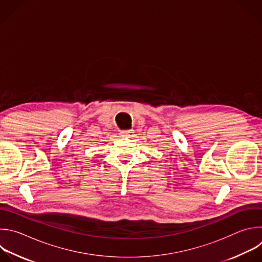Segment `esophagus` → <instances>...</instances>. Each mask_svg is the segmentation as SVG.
<instances>
[{"label": "esophagus", "instance_id": "1", "mask_svg": "<svg viewBox=\"0 0 262 262\" xmlns=\"http://www.w3.org/2000/svg\"><path fill=\"white\" fill-rule=\"evenodd\" d=\"M134 130L133 129H126V130H121L120 136L123 138H132L134 137Z\"/></svg>", "mask_w": 262, "mask_h": 262}]
</instances>
